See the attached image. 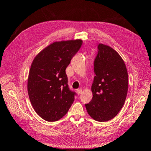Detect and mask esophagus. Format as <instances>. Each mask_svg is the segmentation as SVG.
I'll return each instance as SVG.
<instances>
[{
	"mask_svg": "<svg viewBox=\"0 0 151 151\" xmlns=\"http://www.w3.org/2000/svg\"><path fill=\"white\" fill-rule=\"evenodd\" d=\"M76 92L78 94H81L82 93V89H77L76 90Z\"/></svg>",
	"mask_w": 151,
	"mask_h": 151,
	"instance_id": "1",
	"label": "esophagus"
}]
</instances>
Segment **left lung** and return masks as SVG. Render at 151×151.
I'll use <instances>...</instances> for the list:
<instances>
[{
  "label": "left lung",
  "instance_id": "8db88e82",
  "mask_svg": "<svg viewBox=\"0 0 151 151\" xmlns=\"http://www.w3.org/2000/svg\"><path fill=\"white\" fill-rule=\"evenodd\" d=\"M98 50L91 86L93 98L85 106L94 120L106 122L116 116L124 104L129 78L124 61L115 50L102 43Z\"/></svg>",
  "mask_w": 151,
  "mask_h": 151
}]
</instances>
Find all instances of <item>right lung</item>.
I'll list each match as a JSON object with an SVG mask.
<instances>
[{
  "mask_svg": "<svg viewBox=\"0 0 151 151\" xmlns=\"http://www.w3.org/2000/svg\"><path fill=\"white\" fill-rule=\"evenodd\" d=\"M82 44L79 39L54 42L42 50L31 63L29 98L36 113L45 120H60L74 101L76 94L68 88L65 69Z\"/></svg>",
  "mask_w": 151,
  "mask_h": 151,
  "instance_id": "add662e5",
  "label": "right lung"
}]
</instances>
